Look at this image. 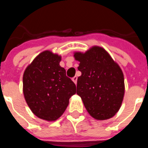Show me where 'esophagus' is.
Returning <instances> with one entry per match:
<instances>
[{
	"label": "esophagus",
	"instance_id": "esophagus-1",
	"mask_svg": "<svg viewBox=\"0 0 148 148\" xmlns=\"http://www.w3.org/2000/svg\"><path fill=\"white\" fill-rule=\"evenodd\" d=\"M77 79H78L77 76H74L73 78H72V80L73 81V82H74V83H75V84H76V83H77Z\"/></svg>",
	"mask_w": 148,
	"mask_h": 148
}]
</instances>
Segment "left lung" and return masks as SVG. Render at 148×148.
<instances>
[{
    "instance_id": "left-lung-1",
    "label": "left lung",
    "mask_w": 148,
    "mask_h": 148,
    "mask_svg": "<svg viewBox=\"0 0 148 148\" xmlns=\"http://www.w3.org/2000/svg\"><path fill=\"white\" fill-rule=\"evenodd\" d=\"M82 75L77 94L90 116L97 120L112 118L120 109L125 95L121 68L103 48L92 47L86 53H75Z\"/></svg>"
}]
</instances>
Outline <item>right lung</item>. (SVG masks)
<instances>
[{"label": "right lung", "mask_w": 148, "mask_h": 148, "mask_svg": "<svg viewBox=\"0 0 148 148\" xmlns=\"http://www.w3.org/2000/svg\"><path fill=\"white\" fill-rule=\"evenodd\" d=\"M61 56L44 51L27 67L23 91L32 113L41 119L56 121L64 113L69 99L76 92L74 82L60 66Z\"/></svg>", "instance_id": "add662e5"}]
</instances>
